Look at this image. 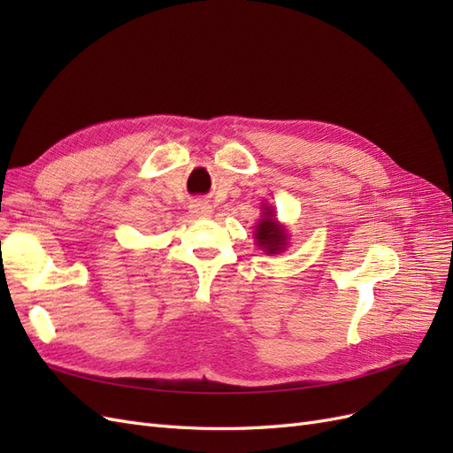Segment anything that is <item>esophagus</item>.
Here are the masks:
<instances>
[{"mask_svg": "<svg viewBox=\"0 0 453 453\" xmlns=\"http://www.w3.org/2000/svg\"><path fill=\"white\" fill-rule=\"evenodd\" d=\"M211 205L208 202L203 200H196L190 203V213H193L195 217H200V219H208L211 215Z\"/></svg>", "mask_w": 453, "mask_h": 453, "instance_id": "1", "label": "esophagus"}]
</instances>
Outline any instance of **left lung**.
I'll return each mask as SVG.
<instances>
[{
	"label": "left lung",
	"instance_id": "8db88e82",
	"mask_svg": "<svg viewBox=\"0 0 453 453\" xmlns=\"http://www.w3.org/2000/svg\"><path fill=\"white\" fill-rule=\"evenodd\" d=\"M287 230L278 223L276 211L270 205H263V219L255 226V240L258 248H263L268 255H278L287 248Z\"/></svg>",
	"mask_w": 453,
	"mask_h": 453
}]
</instances>
